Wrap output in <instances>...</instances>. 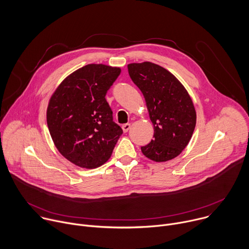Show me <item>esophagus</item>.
<instances>
[{
    "mask_svg": "<svg viewBox=\"0 0 249 249\" xmlns=\"http://www.w3.org/2000/svg\"><path fill=\"white\" fill-rule=\"evenodd\" d=\"M131 128V125L129 124V123H126V124H123L122 125V129H123V132H128L129 131V129Z\"/></svg>",
    "mask_w": 249,
    "mask_h": 249,
    "instance_id": "1",
    "label": "esophagus"
}]
</instances>
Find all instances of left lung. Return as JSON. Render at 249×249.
Wrapping results in <instances>:
<instances>
[{
	"instance_id": "8db88e82",
	"label": "left lung",
	"mask_w": 249,
	"mask_h": 249,
	"mask_svg": "<svg viewBox=\"0 0 249 249\" xmlns=\"http://www.w3.org/2000/svg\"><path fill=\"white\" fill-rule=\"evenodd\" d=\"M129 76L143 93L155 133L151 143L141 147L148 159L162 162L186 148L196 125L193 101L170 72L151 62L128 65Z\"/></svg>"
}]
</instances>
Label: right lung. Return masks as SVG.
<instances>
[{
    "mask_svg": "<svg viewBox=\"0 0 249 249\" xmlns=\"http://www.w3.org/2000/svg\"><path fill=\"white\" fill-rule=\"evenodd\" d=\"M120 73L117 67L89 64L69 75L49 100L46 118L54 145L80 167L105 163L123 133L105 99Z\"/></svg>",
    "mask_w": 249,
    "mask_h": 249,
    "instance_id": "right-lung-1",
    "label": "right lung"
}]
</instances>
